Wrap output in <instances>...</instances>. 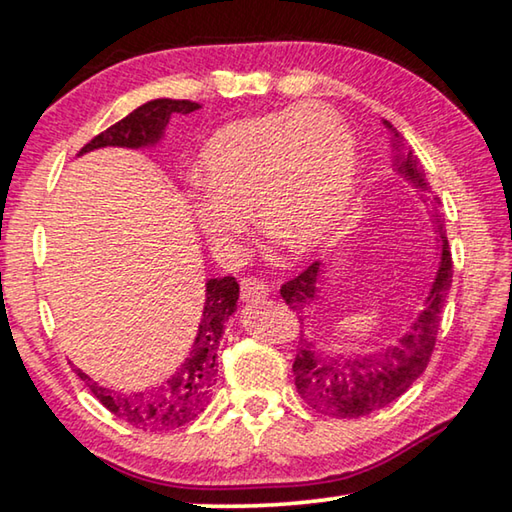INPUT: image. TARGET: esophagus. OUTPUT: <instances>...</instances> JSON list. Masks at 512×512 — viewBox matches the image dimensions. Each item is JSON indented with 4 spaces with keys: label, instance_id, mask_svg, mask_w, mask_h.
I'll return each mask as SVG.
<instances>
[{
    "label": "esophagus",
    "instance_id": "1",
    "mask_svg": "<svg viewBox=\"0 0 512 512\" xmlns=\"http://www.w3.org/2000/svg\"><path fill=\"white\" fill-rule=\"evenodd\" d=\"M266 296H268V284L255 280V277H244V280H241V300L244 302H253Z\"/></svg>",
    "mask_w": 512,
    "mask_h": 512
}]
</instances>
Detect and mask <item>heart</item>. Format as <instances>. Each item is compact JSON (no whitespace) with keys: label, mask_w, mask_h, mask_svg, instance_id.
Segmentation results:
<instances>
[{"label":"heart","mask_w":512,"mask_h":512,"mask_svg":"<svg viewBox=\"0 0 512 512\" xmlns=\"http://www.w3.org/2000/svg\"><path fill=\"white\" fill-rule=\"evenodd\" d=\"M359 153L348 121L325 103L237 119L205 142L192 198L196 228L230 257L248 210L277 244L311 250L334 235L357 192Z\"/></svg>","instance_id":"heart-1"}]
</instances>
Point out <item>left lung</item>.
Masks as SVG:
<instances>
[{
	"label": "left lung",
	"mask_w": 512,
	"mask_h": 512,
	"mask_svg": "<svg viewBox=\"0 0 512 512\" xmlns=\"http://www.w3.org/2000/svg\"><path fill=\"white\" fill-rule=\"evenodd\" d=\"M391 133V167L415 189V196L427 205L433 232L438 235V268L422 300L418 316L411 318L404 332L391 345L375 350L334 348L323 334L314 329V336H302L298 345L293 375L302 400L332 418H361L379 411L406 393L411 384L427 368L436 345L440 316L452 287V253H449L445 219L438 198L431 194V185L418 155H413L404 137L381 121ZM325 284V262L311 264L307 271L282 284V298L293 311H309L320 302ZM311 314V311H309Z\"/></svg>",
	"instance_id": "left-lung-1"
}]
</instances>
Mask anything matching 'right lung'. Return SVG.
Returning a JSON list of instances; mask_svg holds the SVG:
<instances>
[{
	"instance_id": "right-lung-1",
	"label": "right lung",
	"mask_w": 512,
	"mask_h": 512,
	"mask_svg": "<svg viewBox=\"0 0 512 512\" xmlns=\"http://www.w3.org/2000/svg\"><path fill=\"white\" fill-rule=\"evenodd\" d=\"M201 106L194 101H176V99H153L144 103L131 115H126L106 133L94 137L85 144L81 153H90L97 149H155L164 140V131L171 115H189ZM239 284L235 277H210L205 282V300L201 323L196 329V339L192 343L187 359L180 363L171 377L162 384L140 393H121L112 388L101 386L81 368H76L79 377L85 381L92 395L106 406L117 418L126 420L142 431H169L192 422L205 411L210 404L212 386L219 372V343L225 329V320L237 311Z\"/></svg>"
}]
</instances>
